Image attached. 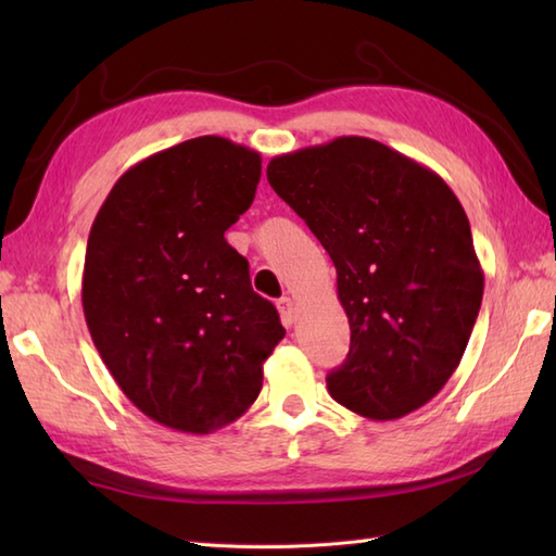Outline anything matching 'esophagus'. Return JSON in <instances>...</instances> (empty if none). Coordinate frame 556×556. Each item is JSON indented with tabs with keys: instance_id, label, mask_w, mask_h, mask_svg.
I'll return each mask as SVG.
<instances>
[{
	"instance_id": "1",
	"label": "esophagus",
	"mask_w": 556,
	"mask_h": 556,
	"mask_svg": "<svg viewBox=\"0 0 556 556\" xmlns=\"http://www.w3.org/2000/svg\"><path fill=\"white\" fill-rule=\"evenodd\" d=\"M277 308H279V315H281V323H285L287 327L293 325V320H296V303H293V299L285 296L277 301Z\"/></svg>"
}]
</instances>
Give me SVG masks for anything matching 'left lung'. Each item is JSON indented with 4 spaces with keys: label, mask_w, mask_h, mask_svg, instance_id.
<instances>
[{
    "label": "left lung",
    "mask_w": 556,
    "mask_h": 556,
    "mask_svg": "<svg viewBox=\"0 0 556 556\" xmlns=\"http://www.w3.org/2000/svg\"><path fill=\"white\" fill-rule=\"evenodd\" d=\"M267 181L337 267L351 349L329 394L370 420L428 404L458 368L485 287L452 188L363 136L279 155Z\"/></svg>",
    "instance_id": "1"
}]
</instances>
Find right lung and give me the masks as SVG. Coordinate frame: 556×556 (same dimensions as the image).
<instances>
[{"label":"right lung","instance_id":"right-lung-1","mask_svg":"<svg viewBox=\"0 0 556 556\" xmlns=\"http://www.w3.org/2000/svg\"><path fill=\"white\" fill-rule=\"evenodd\" d=\"M260 172L251 148L184 140L122 174L92 222L80 289L90 337L131 404L172 430L210 434L241 418L287 334L224 239Z\"/></svg>","mask_w":556,"mask_h":556}]
</instances>
